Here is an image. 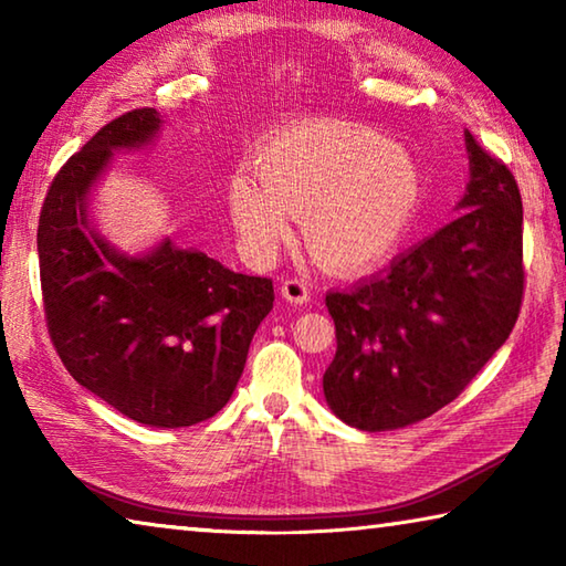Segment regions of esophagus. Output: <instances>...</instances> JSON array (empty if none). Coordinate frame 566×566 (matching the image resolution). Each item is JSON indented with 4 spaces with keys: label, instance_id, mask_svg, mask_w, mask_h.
<instances>
[{
    "label": "esophagus",
    "instance_id": "1",
    "mask_svg": "<svg viewBox=\"0 0 566 566\" xmlns=\"http://www.w3.org/2000/svg\"><path fill=\"white\" fill-rule=\"evenodd\" d=\"M282 296L292 304H306L310 302V284L300 276H290V280L282 282Z\"/></svg>",
    "mask_w": 566,
    "mask_h": 566
}]
</instances>
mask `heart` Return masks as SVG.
<instances>
[{
    "label": "heart",
    "mask_w": 566,
    "mask_h": 566,
    "mask_svg": "<svg viewBox=\"0 0 566 566\" xmlns=\"http://www.w3.org/2000/svg\"><path fill=\"white\" fill-rule=\"evenodd\" d=\"M249 171L229 179V212L247 252L272 260L304 214L314 256L352 272L379 262L417 222L424 177L379 134L342 122H302L274 134Z\"/></svg>",
    "instance_id": "heart-1"
}]
</instances>
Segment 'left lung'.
<instances>
[{"mask_svg": "<svg viewBox=\"0 0 566 566\" xmlns=\"http://www.w3.org/2000/svg\"><path fill=\"white\" fill-rule=\"evenodd\" d=\"M467 151L464 212L381 274L327 294L337 354L324 371V397L361 432L415 424L454 401L520 317V187L469 132Z\"/></svg>", "mask_w": 566, "mask_h": 566, "instance_id": "8db88e82", "label": "left lung"}]
</instances>
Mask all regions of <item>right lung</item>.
Wrapping results in <instances>:
<instances>
[{"label": "right lung", "instance_id": "1", "mask_svg": "<svg viewBox=\"0 0 566 566\" xmlns=\"http://www.w3.org/2000/svg\"><path fill=\"white\" fill-rule=\"evenodd\" d=\"M159 124L157 109H132L66 159L46 189L36 252L46 329L66 371L124 417L177 429L232 397L274 284L169 239L124 256L92 232L94 179L114 149L147 145Z\"/></svg>", "mask_w": 566, "mask_h": 566}]
</instances>
